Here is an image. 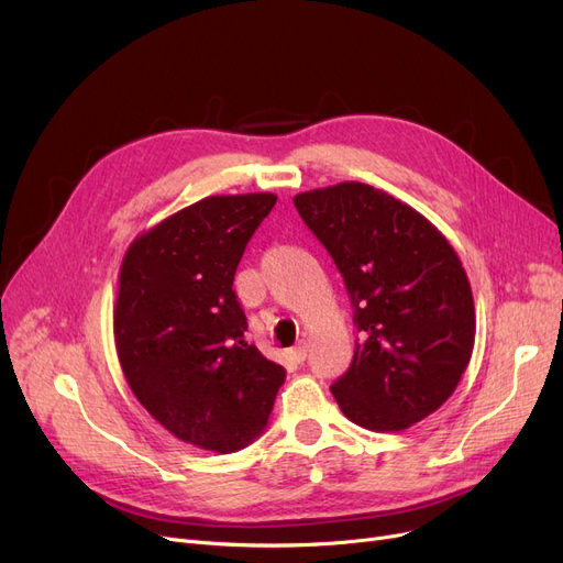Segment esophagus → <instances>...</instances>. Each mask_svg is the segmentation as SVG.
<instances>
[{"instance_id":"esophagus-1","label":"esophagus","mask_w":563,"mask_h":563,"mask_svg":"<svg viewBox=\"0 0 563 563\" xmlns=\"http://www.w3.org/2000/svg\"><path fill=\"white\" fill-rule=\"evenodd\" d=\"M288 355H290V360H292V362L302 364V362L307 360V355H309V345H307V343H298L296 347H292V351H290Z\"/></svg>"}]
</instances>
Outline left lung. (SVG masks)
I'll use <instances>...</instances> for the list:
<instances>
[{
  "mask_svg": "<svg viewBox=\"0 0 563 563\" xmlns=\"http://www.w3.org/2000/svg\"><path fill=\"white\" fill-rule=\"evenodd\" d=\"M292 203L355 309V355L330 387L341 412L378 433L426 419L459 387L474 347L459 254L421 212L364 183L302 192Z\"/></svg>",
  "mask_w": 563,
  "mask_h": 563,
  "instance_id": "left-lung-1",
  "label": "left lung"
}]
</instances>
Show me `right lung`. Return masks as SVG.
I'll use <instances>...</instances> for the list:
<instances>
[{
  "label": "right lung",
  "instance_id": "right-lung-1",
  "mask_svg": "<svg viewBox=\"0 0 563 563\" xmlns=\"http://www.w3.org/2000/svg\"><path fill=\"white\" fill-rule=\"evenodd\" d=\"M277 197H206L142 233L123 256L114 339L123 376L172 435L231 453L267 426L284 366L245 341L235 267Z\"/></svg>",
  "mask_w": 563,
  "mask_h": 563
}]
</instances>
